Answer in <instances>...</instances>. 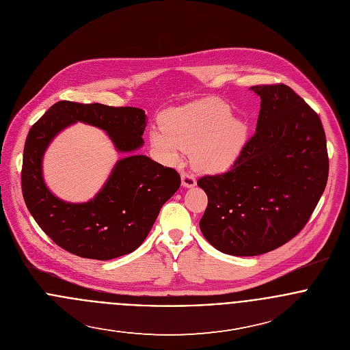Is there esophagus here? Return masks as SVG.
<instances>
[{"label": "esophagus", "instance_id": "1", "mask_svg": "<svg viewBox=\"0 0 350 350\" xmlns=\"http://www.w3.org/2000/svg\"><path fill=\"white\" fill-rule=\"evenodd\" d=\"M197 185V180H196V176L190 172H182V186L183 187H194Z\"/></svg>", "mask_w": 350, "mask_h": 350}]
</instances>
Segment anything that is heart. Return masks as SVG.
I'll use <instances>...</instances> for the list:
<instances>
[{
    "mask_svg": "<svg viewBox=\"0 0 350 350\" xmlns=\"http://www.w3.org/2000/svg\"><path fill=\"white\" fill-rule=\"evenodd\" d=\"M161 128L152 129L150 144L164 160L175 163L183 150H193L194 165L204 172L229 170L248 140V125L232 116L219 98H203L172 107L160 117Z\"/></svg>",
    "mask_w": 350,
    "mask_h": 350,
    "instance_id": "heart-1",
    "label": "heart"
}]
</instances>
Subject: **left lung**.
<instances>
[{"instance_id": "1", "label": "left lung", "mask_w": 350, "mask_h": 350, "mask_svg": "<svg viewBox=\"0 0 350 350\" xmlns=\"http://www.w3.org/2000/svg\"><path fill=\"white\" fill-rule=\"evenodd\" d=\"M260 96L256 133L228 172L197 185L207 196L204 239L232 256H257L294 239L321 200L329 175L319 116L287 85L252 86Z\"/></svg>"}]
</instances>
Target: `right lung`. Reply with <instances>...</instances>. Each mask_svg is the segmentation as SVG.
<instances>
[{"label": "right lung", "mask_w": 350, "mask_h": 350, "mask_svg": "<svg viewBox=\"0 0 350 350\" xmlns=\"http://www.w3.org/2000/svg\"><path fill=\"white\" fill-rule=\"evenodd\" d=\"M146 120V111L139 107L59 100L32 125L23 156V197L56 245L85 258L110 260L143 244L161 206L180 186V175L174 168L133 153L144 144ZM78 120L105 130L116 149L129 156L116 163L93 200L70 204L45 186L42 156L53 137Z\"/></svg>", "instance_id": "add662e5"}]
</instances>
